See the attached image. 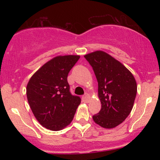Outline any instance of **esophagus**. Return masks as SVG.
Wrapping results in <instances>:
<instances>
[{
  "instance_id": "34e87169",
  "label": "esophagus",
  "mask_w": 160,
  "mask_h": 160,
  "mask_svg": "<svg viewBox=\"0 0 160 160\" xmlns=\"http://www.w3.org/2000/svg\"><path fill=\"white\" fill-rule=\"evenodd\" d=\"M89 98H90V95L89 94H87V93H86L85 95H82V100L83 102H86V103H87L88 102H89Z\"/></svg>"
}]
</instances>
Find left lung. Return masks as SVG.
<instances>
[{"label": "left lung", "mask_w": 160, "mask_h": 160, "mask_svg": "<svg viewBox=\"0 0 160 160\" xmlns=\"http://www.w3.org/2000/svg\"><path fill=\"white\" fill-rule=\"evenodd\" d=\"M98 81L102 108L92 116L95 123L112 128L122 123L133 108L137 93L134 76L125 66L103 51L84 56Z\"/></svg>", "instance_id": "obj_1"}]
</instances>
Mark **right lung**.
Here are the masks:
<instances>
[{
  "instance_id": "add662e5",
  "label": "right lung",
  "mask_w": 160,
  "mask_h": 160,
  "mask_svg": "<svg viewBox=\"0 0 160 160\" xmlns=\"http://www.w3.org/2000/svg\"><path fill=\"white\" fill-rule=\"evenodd\" d=\"M80 56H59L47 62L29 80L28 102L40 125L59 131L73 120L81 99L70 92L68 75Z\"/></svg>"
}]
</instances>
